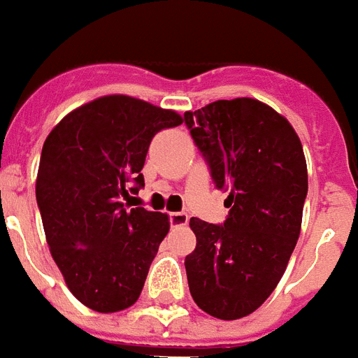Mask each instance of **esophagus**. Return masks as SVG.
I'll return each mask as SVG.
<instances>
[{"instance_id": "1", "label": "esophagus", "mask_w": 358, "mask_h": 358, "mask_svg": "<svg viewBox=\"0 0 358 358\" xmlns=\"http://www.w3.org/2000/svg\"><path fill=\"white\" fill-rule=\"evenodd\" d=\"M169 220H171V226L178 228V226L187 224L189 217L185 211H174V213H169Z\"/></svg>"}]
</instances>
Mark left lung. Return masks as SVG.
I'll return each instance as SVG.
<instances>
[{
	"label": "left lung",
	"mask_w": 358,
	"mask_h": 358,
	"mask_svg": "<svg viewBox=\"0 0 358 358\" xmlns=\"http://www.w3.org/2000/svg\"><path fill=\"white\" fill-rule=\"evenodd\" d=\"M215 187L229 191L224 224L196 217L185 257L194 303L220 320L259 309L283 275L301 229L307 164L292 124L257 99L215 101L185 112Z\"/></svg>",
	"instance_id": "obj_1"
}]
</instances>
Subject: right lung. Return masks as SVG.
Returning a JSON list of instances; mask_svg holds the SVG:
<instances>
[{
    "mask_svg": "<svg viewBox=\"0 0 358 358\" xmlns=\"http://www.w3.org/2000/svg\"><path fill=\"white\" fill-rule=\"evenodd\" d=\"M184 117L129 95L69 112L40 156L36 202L55 263L71 294L97 313L138 301L169 217L123 200L145 185L152 138Z\"/></svg>",
    "mask_w": 358,
    "mask_h": 358,
    "instance_id": "obj_1",
    "label": "right lung"
}]
</instances>
